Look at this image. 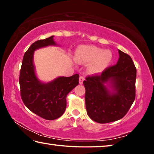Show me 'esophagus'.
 Listing matches in <instances>:
<instances>
[{
    "label": "esophagus",
    "mask_w": 154,
    "mask_h": 154,
    "mask_svg": "<svg viewBox=\"0 0 154 154\" xmlns=\"http://www.w3.org/2000/svg\"><path fill=\"white\" fill-rule=\"evenodd\" d=\"M85 80V77L83 76H80L79 77V84H82L83 81Z\"/></svg>",
    "instance_id": "esophagus-1"
}]
</instances>
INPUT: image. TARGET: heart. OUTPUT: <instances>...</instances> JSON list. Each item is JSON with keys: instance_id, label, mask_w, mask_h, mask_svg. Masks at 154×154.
<instances>
[{"instance_id": "obj_1", "label": "heart", "mask_w": 154, "mask_h": 154, "mask_svg": "<svg viewBox=\"0 0 154 154\" xmlns=\"http://www.w3.org/2000/svg\"><path fill=\"white\" fill-rule=\"evenodd\" d=\"M75 58L79 63H90L88 69L91 73H99L111 64L113 56L110 50L96 46H82L77 49Z\"/></svg>"}]
</instances>
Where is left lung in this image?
Masks as SVG:
<instances>
[{"instance_id": "8db88e82", "label": "left lung", "mask_w": 154, "mask_h": 154, "mask_svg": "<svg viewBox=\"0 0 154 154\" xmlns=\"http://www.w3.org/2000/svg\"><path fill=\"white\" fill-rule=\"evenodd\" d=\"M118 51L119 58L116 64L107 67L100 74L89 75L83 81L87 113L100 124L124 118L136 96V67L128 54ZM108 81L116 93H110L104 85Z\"/></svg>"}]
</instances>
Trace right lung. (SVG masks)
I'll return each instance as SVG.
<instances>
[{
  "label": "right lung",
  "instance_id": "add662e5",
  "mask_svg": "<svg viewBox=\"0 0 154 154\" xmlns=\"http://www.w3.org/2000/svg\"><path fill=\"white\" fill-rule=\"evenodd\" d=\"M54 36L33 43L25 52L20 69V95L26 106L37 116L54 120L62 116L66 106V96L79 84L78 74L60 77L48 83L40 82L33 64V54L36 49L56 45Z\"/></svg>",
  "mask_w": 154,
  "mask_h": 154
}]
</instances>
